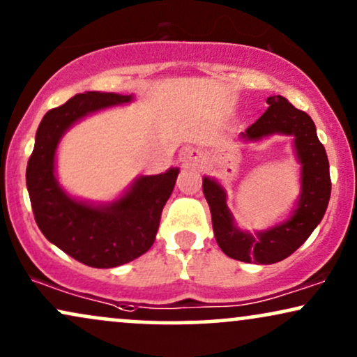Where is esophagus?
I'll list each match as a JSON object with an SVG mask.
<instances>
[{
	"mask_svg": "<svg viewBox=\"0 0 357 357\" xmlns=\"http://www.w3.org/2000/svg\"><path fill=\"white\" fill-rule=\"evenodd\" d=\"M199 160H201V153L197 151V150H194V148L186 153V161H188V163L197 165V163H199Z\"/></svg>",
	"mask_w": 357,
	"mask_h": 357,
	"instance_id": "1",
	"label": "esophagus"
}]
</instances>
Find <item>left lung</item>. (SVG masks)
Segmentation results:
<instances>
[{"label": "left lung", "instance_id": "left-lung-1", "mask_svg": "<svg viewBox=\"0 0 357 357\" xmlns=\"http://www.w3.org/2000/svg\"><path fill=\"white\" fill-rule=\"evenodd\" d=\"M267 105V112L241 133V139L255 143L273 135L293 137V151L300 165V196L290 215L265 231H242L227 207L222 184L209 176L202 178V191L220 250L234 260L259 265L277 264L303 245L321 222L331 196L326 150L318 139L311 116L282 96L268 97Z\"/></svg>", "mask_w": 357, "mask_h": 357}]
</instances>
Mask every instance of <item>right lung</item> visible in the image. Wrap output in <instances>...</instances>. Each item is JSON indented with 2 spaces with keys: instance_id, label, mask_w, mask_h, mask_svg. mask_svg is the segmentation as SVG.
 <instances>
[{
  "instance_id": "obj_1",
  "label": "right lung",
  "mask_w": 357,
  "mask_h": 357,
  "mask_svg": "<svg viewBox=\"0 0 357 357\" xmlns=\"http://www.w3.org/2000/svg\"><path fill=\"white\" fill-rule=\"evenodd\" d=\"M133 100V93L84 92L49 110L36 132L26 169L31 206L40 232L72 259L93 268L119 267L148 252L179 168L138 176L116 199L96 204L70 196L59 184L57 146L67 130L85 116Z\"/></svg>"
}]
</instances>
